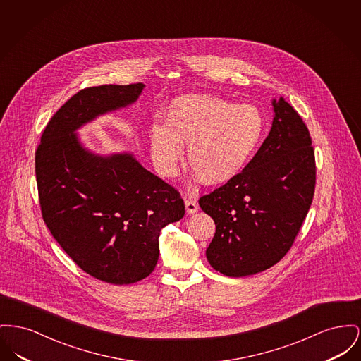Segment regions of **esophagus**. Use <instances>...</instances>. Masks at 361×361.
I'll list each match as a JSON object with an SVG mask.
<instances>
[{"instance_id": "obj_1", "label": "esophagus", "mask_w": 361, "mask_h": 361, "mask_svg": "<svg viewBox=\"0 0 361 361\" xmlns=\"http://www.w3.org/2000/svg\"><path fill=\"white\" fill-rule=\"evenodd\" d=\"M197 209H199V206H197V203H196V200H193V199H185V212L187 214H195V212H197Z\"/></svg>"}]
</instances>
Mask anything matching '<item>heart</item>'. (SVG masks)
Returning <instances> with one entry per match:
<instances>
[{"label": "heart", "instance_id": "1", "mask_svg": "<svg viewBox=\"0 0 361 361\" xmlns=\"http://www.w3.org/2000/svg\"><path fill=\"white\" fill-rule=\"evenodd\" d=\"M264 133V117L252 105H235L215 95L174 101L166 124L149 127V154L162 177H174L188 146L191 169L207 185L231 181L248 165Z\"/></svg>", "mask_w": 361, "mask_h": 361}]
</instances>
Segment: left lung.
<instances>
[{
  "label": "left lung",
  "mask_w": 361,
  "mask_h": 361,
  "mask_svg": "<svg viewBox=\"0 0 361 361\" xmlns=\"http://www.w3.org/2000/svg\"><path fill=\"white\" fill-rule=\"evenodd\" d=\"M271 104V129L251 162L199 199L216 226L206 256L224 276H254L278 263L312 203L317 169L308 128L283 98Z\"/></svg>",
  "instance_id": "1"
}]
</instances>
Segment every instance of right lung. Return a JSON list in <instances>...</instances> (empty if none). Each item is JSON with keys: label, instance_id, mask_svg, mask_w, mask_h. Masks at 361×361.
Segmentation results:
<instances>
[{"label": "right lung", "instance_id": "right-lung-1", "mask_svg": "<svg viewBox=\"0 0 361 361\" xmlns=\"http://www.w3.org/2000/svg\"><path fill=\"white\" fill-rule=\"evenodd\" d=\"M145 87L105 85L79 91L51 117L35 152L46 226L83 271L114 285L149 276L162 228L185 214L180 193L132 152L98 154L78 133L98 117L133 105Z\"/></svg>", "mask_w": 361, "mask_h": 361}]
</instances>
